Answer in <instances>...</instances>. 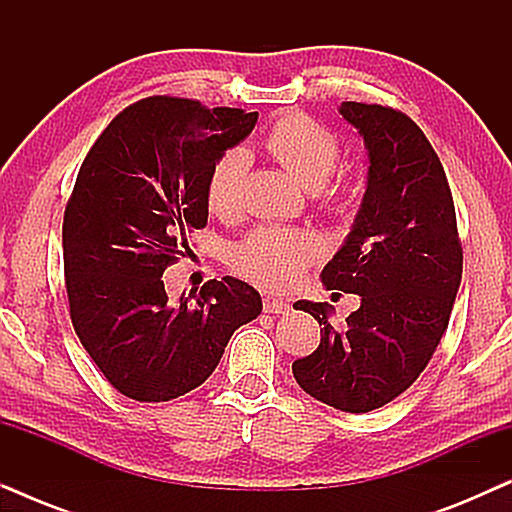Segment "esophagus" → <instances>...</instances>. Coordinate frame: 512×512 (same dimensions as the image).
I'll list each match as a JSON object with an SVG mask.
<instances>
[{
  "instance_id": "esophagus-1",
  "label": "esophagus",
  "mask_w": 512,
  "mask_h": 512,
  "mask_svg": "<svg viewBox=\"0 0 512 512\" xmlns=\"http://www.w3.org/2000/svg\"><path fill=\"white\" fill-rule=\"evenodd\" d=\"M263 310L270 314H289L291 305L286 300H277V298H265L263 300Z\"/></svg>"
}]
</instances>
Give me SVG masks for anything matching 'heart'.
Segmentation results:
<instances>
[{"label":"heart","instance_id":"heart-1","mask_svg":"<svg viewBox=\"0 0 512 512\" xmlns=\"http://www.w3.org/2000/svg\"><path fill=\"white\" fill-rule=\"evenodd\" d=\"M263 149L310 191H319L331 179L340 160V142L331 130L303 114H286L265 132ZM249 153L233 146L216 156L205 181L209 212L233 221L242 212L244 181L249 174ZM328 202L345 209V188H333ZM317 237L298 228L261 226L235 244L230 265L237 275L265 291H289L303 279L305 270L319 256Z\"/></svg>","mask_w":512,"mask_h":512}]
</instances>
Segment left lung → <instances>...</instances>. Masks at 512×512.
I'll return each instance as SVG.
<instances>
[{
	"instance_id": "left-lung-1",
	"label": "left lung",
	"mask_w": 512,
	"mask_h": 512,
	"mask_svg": "<svg viewBox=\"0 0 512 512\" xmlns=\"http://www.w3.org/2000/svg\"><path fill=\"white\" fill-rule=\"evenodd\" d=\"M340 114L368 149V186L321 282L361 296V307L345 326H331V305H293L324 326L319 347L293 361V377L335 410L370 412L403 394L431 361L464 254L450 184L419 125L382 104L342 102Z\"/></svg>"
}]
</instances>
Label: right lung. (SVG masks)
I'll return each mask as SVG.
<instances>
[{"instance_id":"right-lung-1","label":"right lung","mask_w":512,"mask_h":512,"mask_svg":"<svg viewBox=\"0 0 512 512\" xmlns=\"http://www.w3.org/2000/svg\"><path fill=\"white\" fill-rule=\"evenodd\" d=\"M258 111L146 97L97 137L62 221L69 317L109 384L139 403L200 387L230 335L263 310L254 286L207 282L172 303L163 272L207 226L205 181Z\"/></svg>"}]
</instances>
